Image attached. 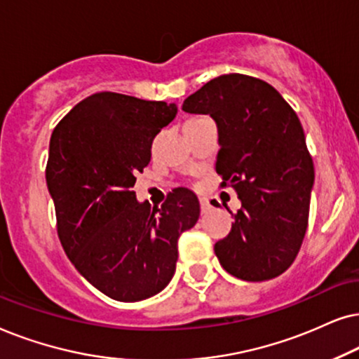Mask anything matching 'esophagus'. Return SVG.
<instances>
[{
  "label": "esophagus",
  "mask_w": 359,
  "mask_h": 359,
  "mask_svg": "<svg viewBox=\"0 0 359 359\" xmlns=\"http://www.w3.org/2000/svg\"><path fill=\"white\" fill-rule=\"evenodd\" d=\"M210 202L207 198H200V210H202V213H208L210 212Z\"/></svg>",
  "instance_id": "esophagus-1"
}]
</instances>
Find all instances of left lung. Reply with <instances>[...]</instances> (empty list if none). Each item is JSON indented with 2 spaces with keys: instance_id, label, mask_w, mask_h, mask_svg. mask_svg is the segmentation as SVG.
Returning <instances> with one entry per match:
<instances>
[{
  "instance_id": "1",
  "label": "left lung",
  "mask_w": 359,
  "mask_h": 359,
  "mask_svg": "<svg viewBox=\"0 0 359 359\" xmlns=\"http://www.w3.org/2000/svg\"><path fill=\"white\" fill-rule=\"evenodd\" d=\"M182 109L217 121L219 187L241 200L229 233L215 243L219 264L250 283L280 276L302 246L315 179L297 114L272 85L243 74L210 80Z\"/></svg>"
}]
</instances>
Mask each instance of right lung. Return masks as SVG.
I'll list each match as a JSON object with an SVG mask.
<instances>
[{"mask_svg": "<svg viewBox=\"0 0 359 359\" xmlns=\"http://www.w3.org/2000/svg\"><path fill=\"white\" fill-rule=\"evenodd\" d=\"M175 114L174 103L100 92L76 103L50 136L46 180L62 248L93 287L119 302L169 284L179 238L200 217L189 189H174L161 207L133 192L152 141Z\"/></svg>", "mask_w": 359, "mask_h": 359, "instance_id": "add662e5", "label": "right lung"}]
</instances>
